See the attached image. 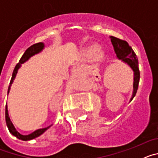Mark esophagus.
Returning a JSON list of instances; mask_svg holds the SVG:
<instances>
[{
    "label": "esophagus",
    "mask_w": 158,
    "mask_h": 158,
    "mask_svg": "<svg viewBox=\"0 0 158 158\" xmlns=\"http://www.w3.org/2000/svg\"><path fill=\"white\" fill-rule=\"evenodd\" d=\"M78 71V69H74V71H73V73H77Z\"/></svg>",
    "instance_id": "obj_1"
}]
</instances>
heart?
Returning a JSON list of instances; mask_svg holds the SVG:
<instances>
[{
    "label": "heart",
    "instance_id": "obj_1",
    "mask_svg": "<svg viewBox=\"0 0 158 158\" xmlns=\"http://www.w3.org/2000/svg\"><path fill=\"white\" fill-rule=\"evenodd\" d=\"M85 52L87 54H92L91 56L93 60L94 61H98L100 58H102V55H103V53L100 51V49L97 48L96 45L93 44V45H91L90 47H89L87 48V50L85 51Z\"/></svg>",
    "mask_w": 158,
    "mask_h": 158
}]
</instances>
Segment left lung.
I'll return each instance as SVG.
<instances>
[{
    "mask_svg": "<svg viewBox=\"0 0 158 158\" xmlns=\"http://www.w3.org/2000/svg\"><path fill=\"white\" fill-rule=\"evenodd\" d=\"M116 56L118 59L127 64L134 71V91L131 100L135 96L139 88V79H140V71L139 68V61L133 49L130 47L129 44L125 40H120L114 36H110Z\"/></svg>",
    "mask_w": 158,
    "mask_h": 158,
    "instance_id": "obj_1",
    "label": "left lung"
}]
</instances>
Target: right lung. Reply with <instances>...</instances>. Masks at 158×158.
Masks as SVG:
<instances>
[{
  "label": "right lung",
  "instance_id": "1",
  "mask_svg": "<svg viewBox=\"0 0 158 158\" xmlns=\"http://www.w3.org/2000/svg\"><path fill=\"white\" fill-rule=\"evenodd\" d=\"M44 47V44L43 43H35V44H33V45L31 46L30 47L25 51V52L23 53V56L21 57V58L19 59V63L16 65L15 67V69H14L13 73H12V78H11V81H10V83H9V86H8V94L9 93V90H10V87L12 85V82H13V80L15 79L16 77V75L17 73V71L19 69V68L20 67L21 64H23V62H25L26 61L29 59L31 56L35 55V54H38L39 52L42 51ZM5 120H6V124L7 126H8V130H9V132L12 134V135L14 136H16V138H18L19 139H21V140L23 141H27V140H31L33 139H35L37 137H39L40 135H41L42 134H43L47 131V129L51 127V126L47 127L46 128H43V129H39V130H36L34 132H32L31 134L30 135H23L21 134H19L17 131L16 130V128L14 127L13 124L12 123L10 120V118L8 117V109H7V105L5 107Z\"/></svg>",
  "mask_w": 158,
  "mask_h": 158
}]
</instances>
